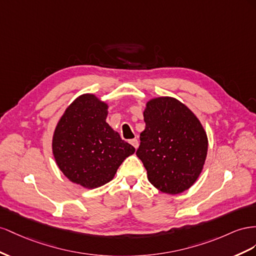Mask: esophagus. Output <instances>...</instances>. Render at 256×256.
I'll return each instance as SVG.
<instances>
[{
  "label": "esophagus",
  "mask_w": 256,
  "mask_h": 256,
  "mask_svg": "<svg viewBox=\"0 0 256 256\" xmlns=\"http://www.w3.org/2000/svg\"><path fill=\"white\" fill-rule=\"evenodd\" d=\"M130 144H132L135 149L138 148V140H136V138H134V140H130Z\"/></svg>",
  "instance_id": "esophagus-1"
}]
</instances>
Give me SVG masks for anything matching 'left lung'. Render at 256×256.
<instances>
[{
  "label": "left lung",
  "instance_id": "left-lung-1",
  "mask_svg": "<svg viewBox=\"0 0 256 256\" xmlns=\"http://www.w3.org/2000/svg\"><path fill=\"white\" fill-rule=\"evenodd\" d=\"M146 128L136 154L158 191L176 195L191 188L202 172L208 137L196 114L172 96L146 103Z\"/></svg>",
  "mask_w": 256,
  "mask_h": 256
}]
</instances>
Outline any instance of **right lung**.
Wrapping results in <instances>:
<instances>
[{
  "mask_svg": "<svg viewBox=\"0 0 256 256\" xmlns=\"http://www.w3.org/2000/svg\"><path fill=\"white\" fill-rule=\"evenodd\" d=\"M109 105L96 94L76 98L58 121L52 154L63 174L86 188L108 184L120 165L135 153L106 122Z\"/></svg>",
  "mask_w": 256,
  "mask_h": 256,
  "instance_id": "right-lung-1",
  "label": "right lung"
}]
</instances>
